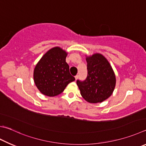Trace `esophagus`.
Wrapping results in <instances>:
<instances>
[{
    "mask_svg": "<svg viewBox=\"0 0 146 146\" xmlns=\"http://www.w3.org/2000/svg\"><path fill=\"white\" fill-rule=\"evenodd\" d=\"M75 80H77V79L78 78V75H76V76H75Z\"/></svg>",
    "mask_w": 146,
    "mask_h": 146,
    "instance_id": "esophagus-1",
    "label": "esophagus"
}]
</instances>
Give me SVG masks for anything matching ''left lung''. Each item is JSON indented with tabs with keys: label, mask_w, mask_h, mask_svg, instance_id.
I'll list each match as a JSON object with an SVG mask.
<instances>
[{
	"label": "left lung",
	"mask_w": 146,
	"mask_h": 146,
	"mask_svg": "<svg viewBox=\"0 0 146 146\" xmlns=\"http://www.w3.org/2000/svg\"><path fill=\"white\" fill-rule=\"evenodd\" d=\"M87 76L84 81L77 80L76 84L82 96L87 102L101 103L108 98L114 90L116 79L112 66L100 54L86 57Z\"/></svg>",
	"instance_id": "1"
}]
</instances>
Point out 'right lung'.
I'll list each match as a JSON object with an SVG mask.
<instances>
[{
  "instance_id": "right-lung-1",
  "label": "right lung",
  "mask_w": 146,
  "mask_h": 146,
  "mask_svg": "<svg viewBox=\"0 0 146 146\" xmlns=\"http://www.w3.org/2000/svg\"><path fill=\"white\" fill-rule=\"evenodd\" d=\"M67 52L59 46L49 50L39 60L34 70V81L37 88L47 96H55L64 91L75 80L71 75L66 62Z\"/></svg>"
}]
</instances>
